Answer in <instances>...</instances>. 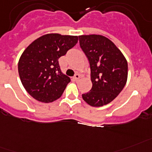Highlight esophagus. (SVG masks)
<instances>
[{"label":"esophagus","mask_w":152,"mask_h":152,"mask_svg":"<svg viewBox=\"0 0 152 152\" xmlns=\"http://www.w3.org/2000/svg\"><path fill=\"white\" fill-rule=\"evenodd\" d=\"M80 77H81L80 75H78V74H76V75H75V77H74V79H75V81H77L78 79H80Z\"/></svg>","instance_id":"1"}]
</instances>
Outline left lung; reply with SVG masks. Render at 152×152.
<instances>
[{
	"instance_id": "left-lung-1",
	"label": "left lung",
	"mask_w": 152,
	"mask_h": 152,
	"mask_svg": "<svg viewBox=\"0 0 152 152\" xmlns=\"http://www.w3.org/2000/svg\"><path fill=\"white\" fill-rule=\"evenodd\" d=\"M80 46L89 61L92 88L82 98L99 107L110 103L126 83L128 66L125 56L113 42L101 35L79 36Z\"/></svg>"
}]
</instances>
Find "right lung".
I'll return each mask as SVG.
<instances>
[{
  "instance_id": "right-lung-1",
  "label": "right lung",
  "mask_w": 152,
  "mask_h": 152,
  "mask_svg": "<svg viewBox=\"0 0 152 152\" xmlns=\"http://www.w3.org/2000/svg\"><path fill=\"white\" fill-rule=\"evenodd\" d=\"M77 40V36L46 34L24 50L18 61V74L25 89L32 98L48 103L62 96L71 79L61 72L58 59Z\"/></svg>"
}]
</instances>
